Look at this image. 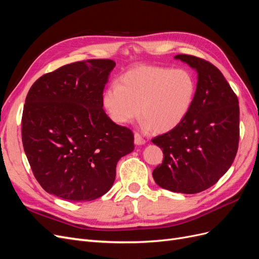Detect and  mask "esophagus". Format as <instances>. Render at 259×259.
I'll list each match as a JSON object with an SVG mask.
<instances>
[{
  "label": "esophagus",
  "mask_w": 259,
  "mask_h": 259,
  "mask_svg": "<svg viewBox=\"0 0 259 259\" xmlns=\"http://www.w3.org/2000/svg\"><path fill=\"white\" fill-rule=\"evenodd\" d=\"M134 143H135V145H137V146L145 145V144H146V139H144V138L142 137V135H139L138 133H135V135H134Z\"/></svg>",
  "instance_id": "1"
}]
</instances>
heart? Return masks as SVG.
I'll list each match as a JSON object with an SVG mask.
<instances>
[{"mask_svg":"<svg viewBox=\"0 0 259 259\" xmlns=\"http://www.w3.org/2000/svg\"><path fill=\"white\" fill-rule=\"evenodd\" d=\"M197 84L184 68L140 66L130 70L120 83L109 86L104 106L111 120L126 124L140 115L145 125L165 133L184 121L192 106Z\"/></svg>","mask_w":259,"mask_h":259,"instance_id":"1","label":"heart"}]
</instances>
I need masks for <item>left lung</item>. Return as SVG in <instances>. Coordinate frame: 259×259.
Returning <instances> with one entry per match:
<instances>
[{"label":"left lung","mask_w":259,"mask_h":259,"mask_svg":"<svg viewBox=\"0 0 259 259\" xmlns=\"http://www.w3.org/2000/svg\"><path fill=\"white\" fill-rule=\"evenodd\" d=\"M175 58L198 72L197 90L184 121L152 139L164 154L152 175L164 189L192 194L215 185L236 158L239 100L223 73L210 62L184 54Z\"/></svg>","instance_id":"8db88e82"}]
</instances>
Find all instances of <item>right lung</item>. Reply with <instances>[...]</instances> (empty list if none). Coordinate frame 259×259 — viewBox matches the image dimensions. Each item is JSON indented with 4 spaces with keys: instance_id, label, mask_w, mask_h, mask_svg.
Segmentation results:
<instances>
[{
    "instance_id": "add662e5",
    "label": "right lung",
    "mask_w": 259,
    "mask_h": 259,
    "mask_svg": "<svg viewBox=\"0 0 259 259\" xmlns=\"http://www.w3.org/2000/svg\"><path fill=\"white\" fill-rule=\"evenodd\" d=\"M115 62L89 59L37 79L21 119L22 145L38 184L67 201H92L110 190L116 163L134 150L133 132L105 110L103 93Z\"/></svg>"
}]
</instances>
